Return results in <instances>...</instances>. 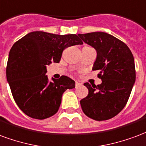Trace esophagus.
Instances as JSON below:
<instances>
[{"instance_id": "esophagus-1", "label": "esophagus", "mask_w": 146, "mask_h": 146, "mask_svg": "<svg viewBox=\"0 0 146 146\" xmlns=\"http://www.w3.org/2000/svg\"><path fill=\"white\" fill-rule=\"evenodd\" d=\"M82 85V83L80 82H75V86H79Z\"/></svg>"}]
</instances>
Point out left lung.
Returning <instances> with one entry per match:
<instances>
[{"label": "left lung", "mask_w": 146, "mask_h": 146, "mask_svg": "<svg viewBox=\"0 0 146 146\" xmlns=\"http://www.w3.org/2000/svg\"><path fill=\"white\" fill-rule=\"evenodd\" d=\"M84 42L96 51L92 70H99L100 85L84 86L89 94L80 101L87 117L106 121L121 112L129 99L135 82V67L131 51L124 42L104 32L78 34Z\"/></svg>", "instance_id": "1"}]
</instances>
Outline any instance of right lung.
Instances as JSON below:
<instances>
[{"label":"right lung","mask_w":146,"mask_h":146,"mask_svg":"<svg viewBox=\"0 0 146 146\" xmlns=\"http://www.w3.org/2000/svg\"><path fill=\"white\" fill-rule=\"evenodd\" d=\"M75 34L56 35L42 31L29 33L11 49L6 75L14 100L22 112L42 120L58 111L67 89L75 87L68 76L49 80L46 66L59 63L63 51L68 46L82 45Z\"/></svg>","instance_id":"1"}]
</instances>
